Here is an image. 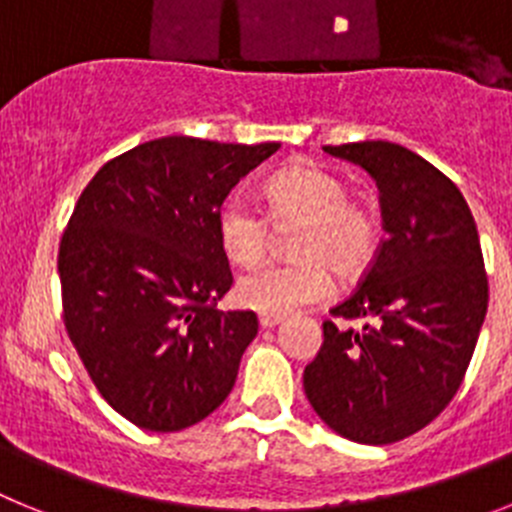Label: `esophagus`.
<instances>
[{
	"label": "esophagus",
	"instance_id": "1",
	"mask_svg": "<svg viewBox=\"0 0 512 512\" xmlns=\"http://www.w3.org/2000/svg\"><path fill=\"white\" fill-rule=\"evenodd\" d=\"M279 323H284L282 315H266V312H264V315H261V318H259L261 328H277Z\"/></svg>",
	"mask_w": 512,
	"mask_h": 512
}]
</instances>
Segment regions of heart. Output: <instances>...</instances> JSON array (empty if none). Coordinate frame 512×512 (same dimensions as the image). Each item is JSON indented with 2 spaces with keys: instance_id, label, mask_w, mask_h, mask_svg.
I'll list each match as a JSON object with an SVG mask.
<instances>
[{
  "instance_id": "heart-1",
  "label": "heart",
  "mask_w": 512,
  "mask_h": 512,
  "mask_svg": "<svg viewBox=\"0 0 512 512\" xmlns=\"http://www.w3.org/2000/svg\"><path fill=\"white\" fill-rule=\"evenodd\" d=\"M266 217L274 228L297 225L289 241L295 261L264 266L235 284V300L248 310L287 315L328 295V270L356 277L379 248V220L366 202L348 194V184L315 164L279 169L264 182ZM269 223L243 197L217 212V243L233 264L256 266L269 251Z\"/></svg>"
}]
</instances>
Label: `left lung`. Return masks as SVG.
<instances>
[{
	"label": "left lung",
	"instance_id": "1",
	"mask_svg": "<svg viewBox=\"0 0 512 512\" xmlns=\"http://www.w3.org/2000/svg\"><path fill=\"white\" fill-rule=\"evenodd\" d=\"M379 187L384 241L305 366L312 410L338 436L384 446L413 436L459 390L487 315V274L472 210L456 184L418 153L364 140L325 146Z\"/></svg>",
	"mask_w": 512,
	"mask_h": 512
}]
</instances>
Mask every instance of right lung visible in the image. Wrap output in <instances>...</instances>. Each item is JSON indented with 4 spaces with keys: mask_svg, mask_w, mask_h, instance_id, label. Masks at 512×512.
<instances>
[{
    "mask_svg": "<svg viewBox=\"0 0 512 512\" xmlns=\"http://www.w3.org/2000/svg\"><path fill=\"white\" fill-rule=\"evenodd\" d=\"M277 151L166 135L81 192L58 251L63 323L99 395L138 428L182 431L233 390L259 320L215 307L233 284L215 220Z\"/></svg>",
    "mask_w": 512,
    "mask_h": 512,
    "instance_id": "right-lung-1",
    "label": "right lung"
}]
</instances>
